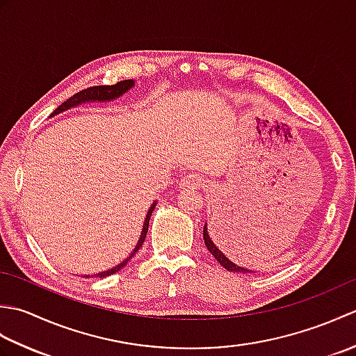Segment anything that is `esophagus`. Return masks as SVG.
Segmentation results:
<instances>
[{
  "label": "esophagus",
  "instance_id": "1",
  "mask_svg": "<svg viewBox=\"0 0 356 356\" xmlns=\"http://www.w3.org/2000/svg\"><path fill=\"white\" fill-rule=\"evenodd\" d=\"M207 185V179L202 176V174H188L182 180H180L179 188L180 190H185V191H194V190H200Z\"/></svg>",
  "mask_w": 356,
  "mask_h": 356
}]
</instances>
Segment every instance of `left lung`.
I'll return each instance as SVG.
<instances>
[{
	"label": "left lung",
	"mask_w": 356,
	"mask_h": 356,
	"mask_svg": "<svg viewBox=\"0 0 356 356\" xmlns=\"http://www.w3.org/2000/svg\"><path fill=\"white\" fill-rule=\"evenodd\" d=\"M203 240H205V245H207V248H208V251L214 255V259L222 264V266L226 269V270H229V272H241V274H246V272H254V270H249V269H246V268H241V266H237L236 263H232L228 257H226L220 249H218L216 245H214V241L211 240V237H209V234H208V225L205 223V226H203Z\"/></svg>",
	"instance_id": "1"
}]
</instances>
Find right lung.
<instances>
[{
	"instance_id": "add662e5",
	"label": "right lung",
	"mask_w": 356,
	"mask_h": 356,
	"mask_svg": "<svg viewBox=\"0 0 356 356\" xmlns=\"http://www.w3.org/2000/svg\"><path fill=\"white\" fill-rule=\"evenodd\" d=\"M131 87H134V81L133 79H127V81L118 82V84H115V86H95V87L86 88V90H82V92L73 95L70 99H67L65 102H63L61 105H59V107L51 113L50 118L55 116V115H59V113H63L65 110H70L73 107H76V105L86 104V102H108V101H113V99H118V97H120L124 93H127ZM154 208H156V202L148 209L147 217H145V222H143V228H142V232H140L139 241H138V245H136V248L133 249V252L128 255L122 263L116 264L115 268H111L108 270H104V272H99V274H95L93 277L105 278V277H108V275L116 274L118 270L122 269L125 264L133 259V255L139 251L142 243H143V241H145L147 232H148V225H149V217H151V213H153V211H154ZM88 277L90 275H86V278H88Z\"/></svg>"
}]
</instances>
